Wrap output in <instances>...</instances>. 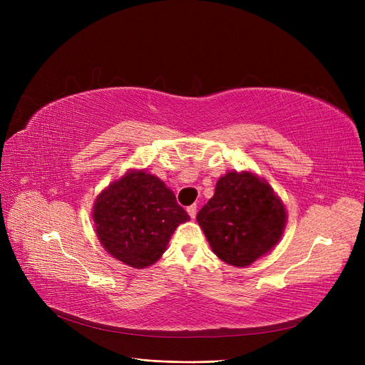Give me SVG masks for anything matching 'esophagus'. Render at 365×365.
Segmentation results:
<instances>
[{"label": "esophagus", "instance_id": "obj_1", "mask_svg": "<svg viewBox=\"0 0 365 365\" xmlns=\"http://www.w3.org/2000/svg\"><path fill=\"white\" fill-rule=\"evenodd\" d=\"M187 213H189V215H190V217L193 219V217L196 216V205L193 204V205H189V207H187Z\"/></svg>", "mask_w": 365, "mask_h": 365}]
</instances>
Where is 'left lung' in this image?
Returning <instances> with one entry per match:
<instances>
[{
	"mask_svg": "<svg viewBox=\"0 0 365 365\" xmlns=\"http://www.w3.org/2000/svg\"><path fill=\"white\" fill-rule=\"evenodd\" d=\"M216 256L248 267L269 252L283 235L286 208L271 185L251 172H228L196 216Z\"/></svg>",
	"mask_w": 365,
	"mask_h": 365,
	"instance_id": "left-lung-1",
	"label": "left lung"
}]
</instances>
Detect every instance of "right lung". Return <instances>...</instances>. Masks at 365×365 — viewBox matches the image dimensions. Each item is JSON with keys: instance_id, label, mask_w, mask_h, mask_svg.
Here are the masks:
<instances>
[{"instance_id": "right-lung-1", "label": "right lung", "mask_w": 365, "mask_h": 365, "mask_svg": "<svg viewBox=\"0 0 365 365\" xmlns=\"http://www.w3.org/2000/svg\"><path fill=\"white\" fill-rule=\"evenodd\" d=\"M189 219L169 187L145 170H129L109 184L93 207L102 247L137 269L155 263L176 227Z\"/></svg>"}]
</instances>
